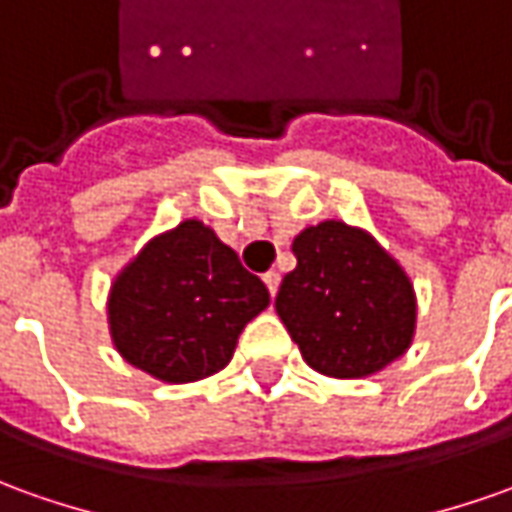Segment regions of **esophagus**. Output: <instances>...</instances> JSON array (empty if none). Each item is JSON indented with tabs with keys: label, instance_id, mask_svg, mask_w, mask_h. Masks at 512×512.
Returning a JSON list of instances; mask_svg holds the SVG:
<instances>
[{
	"label": "esophagus",
	"instance_id": "34e87169",
	"mask_svg": "<svg viewBox=\"0 0 512 512\" xmlns=\"http://www.w3.org/2000/svg\"><path fill=\"white\" fill-rule=\"evenodd\" d=\"M263 283L269 288L271 297H277V288H280V271H266L263 274Z\"/></svg>",
	"mask_w": 512,
	"mask_h": 512
}]
</instances>
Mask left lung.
<instances>
[{
	"label": "left lung",
	"instance_id": "obj_1",
	"mask_svg": "<svg viewBox=\"0 0 512 512\" xmlns=\"http://www.w3.org/2000/svg\"><path fill=\"white\" fill-rule=\"evenodd\" d=\"M274 308L302 358L330 378H367L415 339V285L370 232L344 221L302 229Z\"/></svg>",
	"mask_w": 512,
	"mask_h": 512
}]
</instances>
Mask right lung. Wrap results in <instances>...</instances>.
<instances>
[{
	"mask_svg": "<svg viewBox=\"0 0 512 512\" xmlns=\"http://www.w3.org/2000/svg\"><path fill=\"white\" fill-rule=\"evenodd\" d=\"M269 288L243 269L210 227L187 218L139 249L111 283L109 333L117 353L165 384L224 370Z\"/></svg>",
	"mask_w": 512,
	"mask_h": 512,
	"instance_id": "right-lung-1",
	"label": "right lung"
}]
</instances>
